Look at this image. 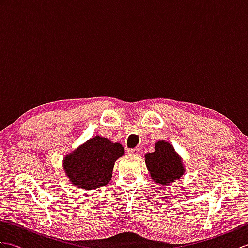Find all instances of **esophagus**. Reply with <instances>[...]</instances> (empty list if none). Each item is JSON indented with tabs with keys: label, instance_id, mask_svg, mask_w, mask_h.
<instances>
[{
	"label": "esophagus",
	"instance_id": "1",
	"mask_svg": "<svg viewBox=\"0 0 248 248\" xmlns=\"http://www.w3.org/2000/svg\"><path fill=\"white\" fill-rule=\"evenodd\" d=\"M140 148H133V149H129L128 150V152L130 155H140Z\"/></svg>",
	"mask_w": 248,
	"mask_h": 248
}]
</instances>
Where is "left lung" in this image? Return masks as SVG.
Here are the masks:
<instances>
[{
	"instance_id": "left-lung-1",
	"label": "left lung",
	"mask_w": 248,
	"mask_h": 248,
	"mask_svg": "<svg viewBox=\"0 0 248 248\" xmlns=\"http://www.w3.org/2000/svg\"><path fill=\"white\" fill-rule=\"evenodd\" d=\"M145 162L151 179L160 186L179 180L186 171L181 156L173 146L165 140L156 141L155 151L145 155Z\"/></svg>"
}]
</instances>
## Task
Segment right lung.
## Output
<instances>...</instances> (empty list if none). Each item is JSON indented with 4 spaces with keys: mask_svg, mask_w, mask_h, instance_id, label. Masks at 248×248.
Listing matches in <instances>:
<instances>
[{
    "mask_svg": "<svg viewBox=\"0 0 248 248\" xmlns=\"http://www.w3.org/2000/svg\"><path fill=\"white\" fill-rule=\"evenodd\" d=\"M124 155V147L119 143L97 135L68 154L62 168L73 186L94 189L109 182L116 160Z\"/></svg>",
    "mask_w": 248,
    "mask_h": 248,
    "instance_id": "obj_1",
    "label": "right lung"
}]
</instances>
